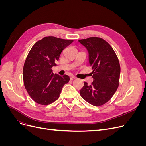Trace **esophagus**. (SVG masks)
Segmentation results:
<instances>
[{
	"mask_svg": "<svg viewBox=\"0 0 146 146\" xmlns=\"http://www.w3.org/2000/svg\"><path fill=\"white\" fill-rule=\"evenodd\" d=\"M76 77H74V76H70V79L71 80H74V79H76Z\"/></svg>",
	"mask_w": 146,
	"mask_h": 146,
	"instance_id": "obj_1",
	"label": "esophagus"
}]
</instances>
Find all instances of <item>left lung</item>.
I'll use <instances>...</instances> for the list:
<instances>
[{
    "label": "left lung",
    "mask_w": 146,
    "mask_h": 146,
    "mask_svg": "<svg viewBox=\"0 0 146 146\" xmlns=\"http://www.w3.org/2000/svg\"><path fill=\"white\" fill-rule=\"evenodd\" d=\"M78 42L87 49L94 79L90 85L84 82L80 96L94 106L104 105L112 98L119 86L121 68L117 56L111 46L102 38L91 37Z\"/></svg>",
    "instance_id": "left-lung-1"
}]
</instances>
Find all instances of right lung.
<instances>
[{"instance_id": "1", "label": "right lung", "mask_w": 146, "mask_h": 146, "mask_svg": "<svg viewBox=\"0 0 146 146\" xmlns=\"http://www.w3.org/2000/svg\"><path fill=\"white\" fill-rule=\"evenodd\" d=\"M73 42L54 36L45 37L31 48L23 68L26 90L36 103L47 105L58 99L61 90L70 78L53 73L61 52Z\"/></svg>"}]
</instances>
